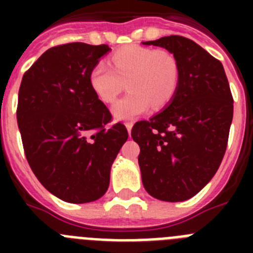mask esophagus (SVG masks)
<instances>
[{"instance_id":"34e87169","label":"esophagus","mask_w":253,"mask_h":253,"mask_svg":"<svg viewBox=\"0 0 253 253\" xmlns=\"http://www.w3.org/2000/svg\"><path fill=\"white\" fill-rule=\"evenodd\" d=\"M125 126H126V129H128V133L130 134L131 128H133V123H126V124H125Z\"/></svg>"}]
</instances>
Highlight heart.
<instances>
[{
    "instance_id": "heart-1",
    "label": "heart",
    "mask_w": 253,
    "mask_h": 253,
    "mask_svg": "<svg viewBox=\"0 0 253 253\" xmlns=\"http://www.w3.org/2000/svg\"><path fill=\"white\" fill-rule=\"evenodd\" d=\"M129 92L114 104L118 120H130L153 106L161 109L175 96L180 84V63L166 49L126 46L115 51L110 64L101 60L90 73V84L101 101H115L124 90Z\"/></svg>"
}]
</instances>
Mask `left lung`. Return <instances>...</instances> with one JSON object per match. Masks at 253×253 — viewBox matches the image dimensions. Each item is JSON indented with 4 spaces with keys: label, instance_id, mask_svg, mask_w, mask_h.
I'll return each mask as SVG.
<instances>
[{
    "label": "left lung",
    "instance_id": "left-lung-1",
    "mask_svg": "<svg viewBox=\"0 0 253 253\" xmlns=\"http://www.w3.org/2000/svg\"><path fill=\"white\" fill-rule=\"evenodd\" d=\"M142 44L167 49L180 63V84L166 109L131 129L140 148L143 186L163 202H184L220 166L233 97L223 64L193 40L171 35Z\"/></svg>",
    "mask_w": 253,
    "mask_h": 253
}]
</instances>
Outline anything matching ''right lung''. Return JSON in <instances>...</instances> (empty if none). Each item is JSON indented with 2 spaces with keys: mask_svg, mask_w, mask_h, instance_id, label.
Wrapping results in <instances>:
<instances>
[{
  "mask_svg": "<svg viewBox=\"0 0 253 253\" xmlns=\"http://www.w3.org/2000/svg\"><path fill=\"white\" fill-rule=\"evenodd\" d=\"M109 45L68 43L48 49L22 77L17 124L26 160L40 184L60 200L95 202L128 130L105 128L111 114L96 96L90 73Z\"/></svg>",
  "mask_w": 253,
  "mask_h": 253,
  "instance_id": "add662e5",
  "label": "right lung"
}]
</instances>
